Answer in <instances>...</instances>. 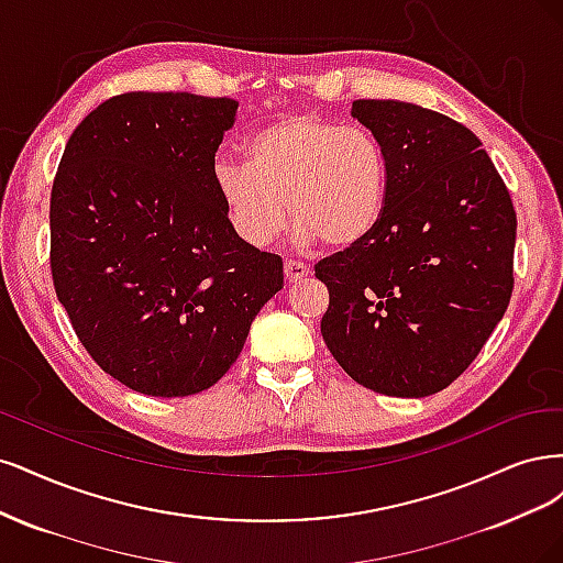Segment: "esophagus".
<instances>
[{"mask_svg":"<svg viewBox=\"0 0 563 563\" xmlns=\"http://www.w3.org/2000/svg\"><path fill=\"white\" fill-rule=\"evenodd\" d=\"M308 274H311V268H308L303 262L285 260V278H287V283H297V280H303Z\"/></svg>","mask_w":563,"mask_h":563,"instance_id":"34e87169","label":"esophagus"}]
</instances>
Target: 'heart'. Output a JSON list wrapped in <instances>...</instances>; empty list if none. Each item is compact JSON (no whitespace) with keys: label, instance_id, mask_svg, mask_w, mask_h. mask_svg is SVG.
Wrapping results in <instances>:
<instances>
[{"label":"heart","instance_id":"1","mask_svg":"<svg viewBox=\"0 0 563 563\" xmlns=\"http://www.w3.org/2000/svg\"><path fill=\"white\" fill-rule=\"evenodd\" d=\"M212 177L229 222L250 245L274 241L289 210L303 243L349 250L384 217L390 163L365 125L292 112L247 140L245 163L217 161Z\"/></svg>","mask_w":563,"mask_h":563}]
</instances>
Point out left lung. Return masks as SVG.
<instances>
[{"mask_svg": "<svg viewBox=\"0 0 563 563\" xmlns=\"http://www.w3.org/2000/svg\"><path fill=\"white\" fill-rule=\"evenodd\" d=\"M351 114L388 154L386 210L367 241L316 264L330 289L320 332L353 380L393 397L444 390L505 316L517 214L479 137L400 100Z\"/></svg>", "mask_w": 563, "mask_h": 563, "instance_id": "obj_1", "label": "left lung"}]
</instances>
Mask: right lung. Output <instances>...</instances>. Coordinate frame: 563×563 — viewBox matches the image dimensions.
Wrapping results in <instances>:
<instances>
[{"mask_svg":"<svg viewBox=\"0 0 563 563\" xmlns=\"http://www.w3.org/2000/svg\"><path fill=\"white\" fill-rule=\"evenodd\" d=\"M239 102L133 90L65 144L51 189V274L81 346L135 393L208 390L241 355L283 260L245 243L214 189Z\"/></svg>","mask_w":563,"mask_h":563,"instance_id":"obj_1","label":"right lung"}]
</instances>
